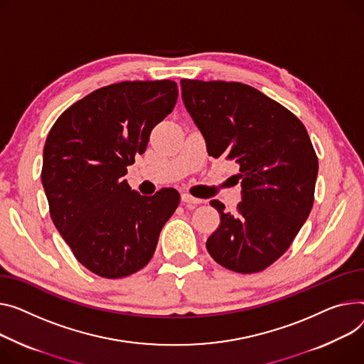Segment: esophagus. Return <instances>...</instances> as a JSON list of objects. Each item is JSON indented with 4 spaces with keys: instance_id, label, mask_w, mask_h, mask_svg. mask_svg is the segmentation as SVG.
<instances>
[{
    "instance_id": "esophagus-1",
    "label": "esophagus",
    "mask_w": 364,
    "mask_h": 364,
    "mask_svg": "<svg viewBox=\"0 0 364 364\" xmlns=\"http://www.w3.org/2000/svg\"><path fill=\"white\" fill-rule=\"evenodd\" d=\"M181 200H183L186 205H188V206H196V205L202 203L200 199L188 195V193H183V195H181Z\"/></svg>"
}]
</instances>
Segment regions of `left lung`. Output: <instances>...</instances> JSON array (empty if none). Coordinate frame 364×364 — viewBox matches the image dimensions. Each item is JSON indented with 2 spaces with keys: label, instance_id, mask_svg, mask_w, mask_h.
I'll return each mask as SVG.
<instances>
[{
  "label": "left lung",
  "instance_id": "1",
  "mask_svg": "<svg viewBox=\"0 0 364 364\" xmlns=\"http://www.w3.org/2000/svg\"><path fill=\"white\" fill-rule=\"evenodd\" d=\"M183 101L209 156L235 162L243 196L234 213L210 205L221 224L208 238L224 268L255 274L291 246L314 200L318 156L301 121L257 89L238 82L181 80Z\"/></svg>",
  "mask_w": 364,
  "mask_h": 364
}]
</instances>
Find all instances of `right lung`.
Masks as SVG:
<instances>
[{"instance_id":"1","label":"right lung","mask_w":364,"mask_h":364,"mask_svg":"<svg viewBox=\"0 0 364 364\" xmlns=\"http://www.w3.org/2000/svg\"><path fill=\"white\" fill-rule=\"evenodd\" d=\"M177 98L173 80L109 85L67 108L46 137L41 178L53 223L75 257L102 278L146 266L180 203L174 188L140 196L123 180Z\"/></svg>"}]
</instances>
